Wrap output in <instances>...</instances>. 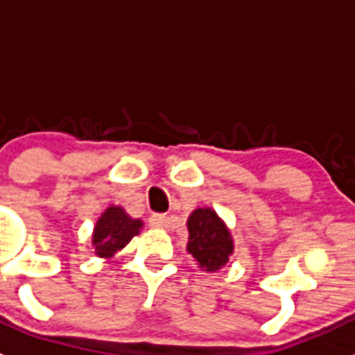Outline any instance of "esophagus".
<instances>
[{"label":"esophagus","instance_id":"obj_1","mask_svg":"<svg viewBox=\"0 0 355 355\" xmlns=\"http://www.w3.org/2000/svg\"><path fill=\"white\" fill-rule=\"evenodd\" d=\"M149 224L153 225V227H167L168 216L167 215H153L149 218Z\"/></svg>","mask_w":355,"mask_h":355}]
</instances>
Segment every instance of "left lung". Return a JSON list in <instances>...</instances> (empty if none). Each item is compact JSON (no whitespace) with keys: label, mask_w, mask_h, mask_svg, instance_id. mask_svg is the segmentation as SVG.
Instances as JSON below:
<instances>
[{"label":"left lung","mask_w":355,"mask_h":355,"mask_svg":"<svg viewBox=\"0 0 355 355\" xmlns=\"http://www.w3.org/2000/svg\"><path fill=\"white\" fill-rule=\"evenodd\" d=\"M188 252L206 272H215L229 261L233 240L224 222L213 209L199 208L188 218Z\"/></svg>","instance_id":"1"}]
</instances>
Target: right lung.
Returning a JSON list of instances; mask_svg holds the SVG:
<instances>
[{
    "label": "right lung",
    "instance_id": "1",
    "mask_svg": "<svg viewBox=\"0 0 355 355\" xmlns=\"http://www.w3.org/2000/svg\"><path fill=\"white\" fill-rule=\"evenodd\" d=\"M142 222L131 218L119 206H110L94 227V247L99 258H110L117 250L126 247L128 241L139 234Z\"/></svg>",
    "mask_w": 355,
    "mask_h": 355
}]
</instances>
